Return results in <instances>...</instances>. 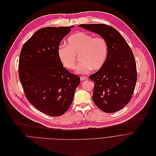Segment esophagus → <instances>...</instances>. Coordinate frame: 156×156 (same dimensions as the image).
<instances>
[{
  "instance_id": "1",
  "label": "esophagus",
  "mask_w": 156,
  "mask_h": 156,
  "mask_svg": "<svg viewBox=\"0 0 156 156\" xmlns=\"http://www.w3.org/2000/svg\"><path fill=\"white\" fill-rule=\"evenodd\" d=\"M80 78L81 80H84L87 79V77H86V76H81Z\"/></svg>"
}]
</instances>
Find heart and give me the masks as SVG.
<instances>
[{"mask_svg":"<svg viewBox=\"0 0 156 156\" xmlns=\"http://www.w3.org/2000/svg\"><path fill=\"white\" fill-rule=\"evenodd\" d=\"M109 46L103 37L93 36L85 32H77L68 37L67 46L59 45L57 55L61 63L66 69L76 68L79 56L80 63L76 73L85 74L92 69L99 70L103 67L108 59Z\"/></svg>","mask_w":156,"mask_h":156,"instance_id":"b5f03b06","label":"heart"}]
</instances>
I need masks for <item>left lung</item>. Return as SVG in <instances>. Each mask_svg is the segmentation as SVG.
Segmentation results:
<instances>
[{
    "label": "left lung",
    "instance_id": "left-lung-1",
    "mask_svg": "<svg viewBox=\"0 0 156 156\" xmlns=\"http://www.w3.org/2000/svg\"><path fill=\"white\" fill-rule=\"evenodd\" d=\"M108 42L109 53L106 63L89 76L94 82L93 100L107 113L118 111L130 101L137 80L136 65L131 48L113 27L105 24H81Z\"/></svg>",
    "mask_w": 156,
    "mask_h": 156
}]
</instances>
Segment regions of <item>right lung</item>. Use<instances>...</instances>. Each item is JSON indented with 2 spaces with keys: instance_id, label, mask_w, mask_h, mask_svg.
<instances>
[{
  "instance_id": "1",
  "label": "right lung",
  "mask_w": 156,
  "mask_h": 156,
  "mask_svg": "<svg viewBox=\"0 0 156 156\" xmlns=\"http://www.w3.org/2000/svg\"><path fill=\"white\" fill-rule=\"evenodd\" d=\"M70 30V26L42 28L24 44L20 55L19 77L25 96L50 116L68 111L80 82L63 67L57 55L61 41Z\"/></svg>"
}]
</instances>
